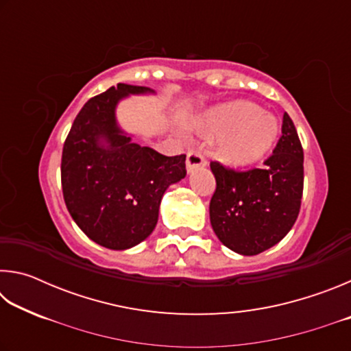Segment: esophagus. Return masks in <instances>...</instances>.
<instances>
[{"label":"esophagus","instance_id":"esophagus-1","mask_svg":"<svg viewBox=\"0 0 351 351\" xmlns=\"http://www.w3.org/2000/svg\"><path fill=\"white\" fill-rule=\"evenodd\" d=\"M186 165H187V171L189 173H192V171H195L199 167H204L206 165V159L203 154H201L197 150H192L187 153V161H186Z\"/></svg>","mask_w":351,"mask_h":351}]
</instances>
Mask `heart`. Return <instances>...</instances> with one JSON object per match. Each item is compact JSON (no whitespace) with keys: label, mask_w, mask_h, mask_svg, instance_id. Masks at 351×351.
Returning a JSON list of instances; mask_svg holds the SVG:
<instances>
[{"label":"heart","mask_w":351,"mask_h":351,"mask_svg":"<svg viewBox=\"0 0 351 351\" xmlns=\"http://www.w3.org/2000/svg\"><path fill=\"white\" fill-rule=\"evenodd\" d=\"M195 130L204 136H219L218 158L234 167H246L260 161L278 139L277 119L246 100H235L206 111L195 121Z\"/></svg>","instance_id":"b5f03b06"}]
</instances>
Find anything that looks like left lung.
Returning a JSON list of instances; mask_svg holds the SVG:
<instances>
[{"instance_id": "1", "label": "left lung", "mask_w": 351, "mask_h": 351, "mask_svg": "<svg viewBox=\"0 0 351 351\" xmlns=\"http://www.w3.org/2000/svg\"><path fill=\"white\" fill-rule=\"evenodd\" d=\"M217 189L210 224L230 251L257 255L277 245L293 228L304 192V150L285 112L282 136L263 169L235 171L210 162Z\"/></svg>"}]
</instances>
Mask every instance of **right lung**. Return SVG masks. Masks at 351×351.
I'll use <instances>...</instances> for the list:
<instances>
[{
  "mask_svg": "<svg viewBox=\"0 0 351 351\" xmlns=\"http://www.w3.org/2000/svg\"><path fill=\"white\" fill-rule=\"evenodd\" d=\"M147 86L119 83L83 105L62 154V189L71 217L88 239L123 251L156 228L165 190L186 176V154L164 156L119 127L117 104Z\"/></svg>",
  "mask_w": 351,
  "mask_h": 351,
  "instance_id": "1",
  "label": "right lung"
}]
</instances>
